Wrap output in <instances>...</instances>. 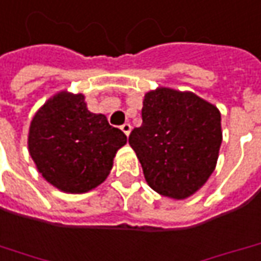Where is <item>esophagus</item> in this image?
Instances as JSON below:
<instances>
[{
	"label": "esophagus",
	"mask_w": 261,
	"mask_h": 261,
	"mask_svg": "<svg viewBox=\"0 0 261 261\" xmlns=\"http://www.w3.org/2000/svg\"><path fill=\"white\" fill-rule=\"evenodd\" d=\"M121 130H123V133L125 134V136H128L131 131V125L128 123H124L123 125H121Z\"/></svg>",
	"instance_id": "34e87169"
}]
</instances>
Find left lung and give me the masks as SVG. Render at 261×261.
<instances>
[{"mask_svg":"<svg viewBox=\"0 0 261 261\" xmlns=\"http://www.w3.org/2000/svg\"><path fill=\"white\" fill-rule=\"evenodd\" d=\"M143 124L130 133L148 186L186 198L212 175L221 144V116L196 94L159 88L145 94Z\"/></svg>","mask_w":261,"mask_h":261,"instance_id":"obj_1","label":"left lung"}]
</instances>
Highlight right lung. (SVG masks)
<instances>
[{
    "mask_svg": "<svg viewBox=\"0 0 261 261\" xmlns=\"http://www.w3.org/2000/svg\"><path fill=\"white\" fill-rule=\"evenodd\" d=\"M127 143L107 117L87 110L83 94L60 93L35 114L28 148L42 177L67 193H86L104 181L117 150Z\"/></svg>",
    "mask_w": 261,
    "mask_h": 261,
    "instance_id": "obj_1",
    "label": "right lung"
}]
</instances>
